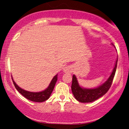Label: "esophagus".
<instances>
[{"label": "esophagus", "instance_id": "esophagus-1", "mask_svg": "<svg viewBox=\"0 0 129 129\" xmlns=\"http://www.w3.org/2000/svg\"><path fill=\"white\" fill-rule=\"evenodd\" d=\"M63 72L64 73H72L73 72V69L71 66H67L65 67L63 69Z\"/></svg>", "mask_w": 129, "mask_h": 129}]
</instances>
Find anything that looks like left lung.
Wrapping results in <instances>:
<instances>
[{"instance_id": "left-lung-1", "label": "left lung", "mask_w": 129, "mask_h": 129, "mask_svg": "<svg viewBox=\"0 0 129 129\" xmlns=\"http://www.w3.org/2000/svg\"><path fill=\"white\" fill-rule=\"evenodd\" d=\"M112 45L114 46L113 44ZM117 62H118V58L116 60L115 67L109 78L104 83L96 88H87L82 87L78 83L76 76L73 75L72 78V91L75 99L81 103H91L104 95L110 88L113 82L117 67Z\"/></svg>"}]
</instances>
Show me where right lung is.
<instances>
[{
    "mask_svg": "<svg viewBox=\"0 0 129 129\" xmlns=\"http://www.w3.org/2000/svg\"><path fill=\"white\" fill-rule=\"evenodd\" d=\"M12 77V76H11ZM12 80L13 81V84H14V86H15L16 90L19 91L22 96H23L25 98L28 100L31 101L33 102H37V103H42V102L45 101L46 100H48L50 96H51V93H52L54 87L55 86L56 82H57V74L55 75L50 82V83L46 89L43 90L42 91H39V92H31V91H26L25 90L22 89L20 87L16 84L13 80L12 77Z\"/></svg>",
    "mask_w": 129,
    "mask_h": 129,
    "instance_id": "1",
    "label": "right lung"
}]
</instances>
